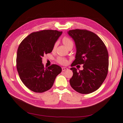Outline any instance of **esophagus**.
<instances>
[{
	"mask_svg": "<svg viewBox=\"0 0 123 123\" xmlns=\"http://www.w3.org/2000/svg\"><path fill=\"white\" fill-rule=\"evenodd\" d=\"M68 68H65V67H62V71H66L68 70Z\"/></svg>",
	"mask_w": 123,
	"mask_h": 123,
	"instance_id": "1",
	"label": "esophagus"
}]
</instances>
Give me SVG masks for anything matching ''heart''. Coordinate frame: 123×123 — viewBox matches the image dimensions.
Here are the masks:
<instances>
[{
  "label": "heart",
  "instance_id": "1",
  "mask_svg": "<svg viewBox=\"0 0 123 123\" xmlns=\"http://www.w3.org/2000/svg\"><path fill=\"white\" fill-rule=\"evenodd\" d=\"M62 42L65 46L68 49L70 47L73 48V47L74 43L73 41L68 37H64V38L62 39ZM57 45H58V43L57 42H55V43L54 44L53 47V50H55V49L56 47H57ZM56 61L62 65H65L67 64L68 63V60L66 59L61 56H59L58 58H57Z\"/></svg>",
  "mask_w": 123,
  "mask_h": 123
}]
</instances>
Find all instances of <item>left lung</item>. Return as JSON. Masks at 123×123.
Segmentation results:
<instances>
[{"label": "left lung", "mask_w": 123, "mask_h": 123, "mask_svg": "<svg viewBox=\"0 0 123 123\" xmlns=\"http://www.w3.org/2000/svg\"><path fill=\"white\" fill-rule=\"evenodd\" d=\"M75 42V59L71 67L83 64V70L77 71L71 68L73 76L71 87L81 94L96 91L106 79L108 69V54L105 44L99 37L90 31L74 29L68 32Z\"/></svg>", "instance_id": "left-lung-1"}]
</instances>
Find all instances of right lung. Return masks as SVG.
Masks as SVG:
<instances>
[{
	"label": "right lung",
	"instance_id": "add662e5",
	"mask_svg": "<svg viewBox=\"0 0 123 123\" xmlns=\"http://www.w3.org/2000/svg\"><path fill=\"white\" fill-rule=\"evenodd\" d=\"M62 31L43 30L31 33L25 38L17 50V69L21 81L33 92L43 93L52 87L61 68L52 64L44 68L42 57L50 53Z\"/></svg>",
	"mask_w": 123,
	"mask_h": 123
}]
</instances>
